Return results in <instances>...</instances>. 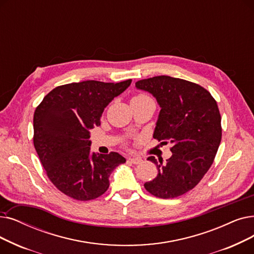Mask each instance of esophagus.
<instances>
[{
  "label": "esophagus",
  "instance_id": "34e87169",
  "mask_svg": "<svg viewBox=\"0 0 254 254\" xmlns=\"http://www.w3.org/2000/svg\"><path fill=\"white\" fill-rule=\"evenodd\" d=\"M127 161L129 163H131V164H135V165H138V164H140L142 162V160L140 158H128Z\"/></svg>",
  "mask_w": 254,
  "mask_h": 254
}]
</instances>
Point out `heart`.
Instances as JSON below:
<instances>
[{
  "label": "heart",
  "instance_id": "b5f03b06",
  "mask_svg": "<svg viewBox=\"0 0 254 254\" xmlns=\"http://www.w3.org/2000/svg\"><path fill=\"white\" fill-rule=\"evenodd\" d=\"M147 97L148 96L145 94H137L133 98H131V100H142V98H147Z\"/></svg>",
  "mask_w": 254,
  "mask_h": 254
}]
</instances>
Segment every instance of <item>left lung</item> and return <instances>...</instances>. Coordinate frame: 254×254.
Segmentation results:
<instances>
[{"instance_id":"8db88e82","label":"left lung","mask_w":254,"mask_h":254,"mask_svg":"<svg viewBox=\"0 0 254 254\" xmlns=\"http://www.w3.org/2000/svg\"><path fill=\"white\" fill-rule=\"evenodd\" d=\"M161 107L153 138L170 142L172 156L166 163L154 157L157 178L144 184L153 196L168 199L192 190L212 166L222 137L217 102L200 85L168 75L136 82Z\"/></svg>"}]
</instances>
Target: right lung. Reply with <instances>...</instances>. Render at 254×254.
<instances>
[{
	"label": "right lung",
	"mask_w": 254,
	"mask_h": 254,
	"mask_svg": "<svg viewBox=\"0 0 254 254\" xmlns=\"http://www.w3.org/2000/svg\"><path fill=\"white\" fill-rule=\"evenodd\" d=\"M131 80L119 83L84 81L58 86L37 106L34 147L48 178L73 199L87 201L103 195L109 176L126 159L117 152H90V130L101 125L105 108Z\"/></svg>",
	"instance_id": "obj_1"
}]
</instances>
